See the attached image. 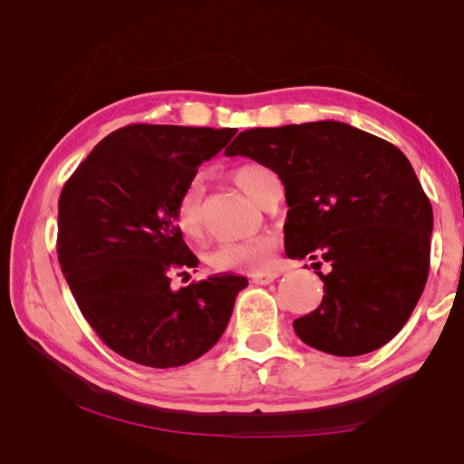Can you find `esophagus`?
<instances>
[{
  "instance_id": "34e87169",
  "label": "esophagus",
  "mask_w": 464,
  "mask_h": 464,
  "mask_svg": "<svg viewBox=\"0 0 464 464\" xmlns=\"http://www.w3.org/2000/svg\"><path fill=\"white\" fill-rule=\"evenodd\" d=\"M277 277H279V273H275V271H255V273H251V281L257 283V285H269Z\"/></svg>"
}]
</instances>
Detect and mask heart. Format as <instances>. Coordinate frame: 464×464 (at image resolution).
Here are the masks:
<instances>
[{
  "label": "heart",
  "instance_id": "b5f03b06",
  "mask_svg": "<svg viewBox=\"0 0 464 464\" xmlns=\"http://www.w3.org/2000/svg\"><path fill=\"white\" fill-rule=\"evenodd\" d=\"M231 179L247 193L251 199L263 203L269 193V187L275 181V175L263 165L245 163L237 165L231 171ZM175 225L187 241H199L205 231L203 213V187L199 181L185 185L181 195L175 203ZM275 257V239L269 235L245 241L221 243L211 255L209 265L215 271H261L267 269Z\"/></svg>",
  "mask_w": 464,
  "mask_h": 464
}]
</instances>
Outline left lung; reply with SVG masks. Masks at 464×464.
<instances>
[{
  "label": "left lung",
  "mask_w": 464,
  "mask_h": 464,
  "mask_svg": "<svg viewBox=\"0 0 464 464\" xmlns=\"http://www.w3.org/2000/svg\"><path fill=\"white\" fill-rule=\"evenodd\" d=\"M225 155L279 175L289 211L285 253L313 259L321 304L293 329L337 357L387 344L405 327L429 277L432 207L401 150L341 121L257 127Z\"/></svg>",
  "instance_id": "obj_1"
}]
</instances>
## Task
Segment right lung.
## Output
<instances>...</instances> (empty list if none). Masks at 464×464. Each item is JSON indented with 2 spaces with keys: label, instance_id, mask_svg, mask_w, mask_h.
Listing matches in <instances>:
<instances>
[{
  "label": "right lung",
  "instance_id": "right-lung-1",
  "mask_svg": "<svg viewBox=\"0 0 464 464\" xmlns=\"http://www.w3.org/2000/svg\"><path fill=\"white\" fill-rule=\"evenodd\" d=\"M235 130L133 123L105 137L59 195L57 259L77 307L121 357L181 367L221 339L239 275L173 291L199 259L175 225V203Z\"/></svg>",
  "mask_w": 464,
  "mask_h": 464
}]
</instances>
